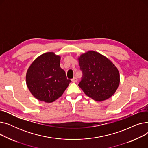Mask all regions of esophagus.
Returning <instances> with one entry per match:
<instances>
[{
    "label": "esophagus",
    "mask_w": 148,
    "mask_h": 148,
    "mask_svg": "<svg viewBox=\"0 0 148 148\" xmlns=\"http://www.w3.org/2000/svg\"><path fill=\"white\" fill-rule=\"evenodd\" d=\"M71 80H72V82H73V83H76V82H77V80H77V77H74V78H73Z\"/></svg>",
    "instance_id": "esophagus-1"
}]
</instances>
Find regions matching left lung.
Wrapping results in <instances>:
<instances>
[{
  "label": "left lung",
  "mask_w": 148,
  "mask_h": 148,
  "mask_svg": "<svg viewBox=\"0 0 148 148\" xmlns=\"http://www.w3.org/2000/svg\"><path fill=\"white\" fill-rule=\"evenodd\" d=\"M83 78L79 86L97 101L110 98L118 88L120 74L113 62L103 54L88 51L78 58Z\"/></svg>",
  "instance_id": "left-lung-1"
}]
</instances>
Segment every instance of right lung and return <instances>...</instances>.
<instances>
[{
    "mask_svg": "<svg viewBox=\"0 0 148 148\" xmlns=\"http://www.w3.org/2000/svg\"><path fill=\"white\" fill-rule=\"evenodd\" d=\"M60 56L53 52L36 58L26 75L27 86L32 95L41 101L52 103L60 97L71 81L60 66Z\"/></svg>",
    "mask_w": 148,
    "mask_h": 148,
    "instance_id": "obj_1",
    "label": "right lung"
}]
</instances>
